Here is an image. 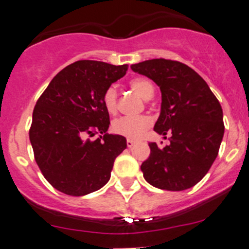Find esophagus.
I'll use <instances>...</instances> for the list:
<instances>
[{
    "mask_svg": "<svg viewBox=\"0 0 249 249\" xmlns=\"http://www.w3.org/2000/svg\"><path fill=\"white\" fill-rule=\"evenodd\" d=\"M134 144H135L134 140H131V139H127V140H126V146L129 147V148H131V147L134 146Z\"/></svg>",
    "mask_w": 249,
    "mask_h": 249,
    "instance_id": "34e87169",
    "label": "esophagus"
}]
</instances>
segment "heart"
<instances>
[{"label":"heart","instance_id":"b5f03b06","mask_svg":"<svg viewBox=\"0 0 249 249\" xmlns=\"http://www.w3.org/2000/svg\"><path fill=\"white\" fill-rule=\"evenodd\" d=\"M129 86L136 91L143 100H149L154 93V86L148 79L137 76L129 81ZM102 102L106 110L114 114L118 109V91L114 86H109L105 90ZM152 119L148 115H137V117H120L112 124L114 134L127 139H139L151 127Z\"/></svg>","mask_w":249,"mask_h":249}]
</instances>
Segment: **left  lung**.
Segmentation results:
<instances>
[{"label": "left lung", "instance_id": "8db88e82", "mask_svg": "<svg viewBox=\"0 0 249 249\" xmlns=\"http://www.w3.org/2000/svg\"><path fill=\"white\" fill-rule=\"evenodd\" d=\"M131 69L159 86L161 109L154 131L170 134L164 148L148 144L151 154L141 165L144 180L166 191L190 189L204 178L219 153L225 130L220 103L206 81L178 60L149 59Z\"/></svg>", "mask_w": 249, "mask_h": 249}]
</instances>
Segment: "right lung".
Instances as JSON below:
<instances>
[{"label":"right lung","mask_w":249,"mask_h":249,"mask_svg":"<svg viewBox=\"0 0 249 249\" xmlns=\"http://www.w3.org/2000/svg\"><path fill=\"white\" fill-rule=\"evenodd\" d=\"M129 66L78 60L60 71L36 102L29 137L46 180L69 196H84L106 185L126 139L109 135L103 92ZM96 133L103 136L96 140Z\"/></svg>","instance_id":"right-lung-1"}]
</instances>
